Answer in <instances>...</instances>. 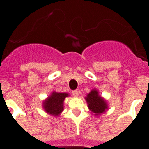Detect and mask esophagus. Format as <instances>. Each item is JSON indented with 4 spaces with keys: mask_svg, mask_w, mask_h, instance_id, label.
<instances>
[{
    "mask_svg": "<svg viewBox=\"0 0 149 149\" xmlns=\"http://www.w3.org/2000/svg\"><path fill=\"white\" fill-rule=\"evenodd\" d=\"M72 94L74 97H77V96L79 95V91H77V90H74V91H72Z\"/></svg>",
    "mask_w": 149,
    "mask_h": 149,
    "instance_id": "obj_1",
    "label": "esophagus"
}]
</instances>
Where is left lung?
I'll use <instances>...</instances> for the list:
<instances>
[{
  "instance_id": "1",
  "label": "left lung",
  "mask_w": 149,
  "mask_h": 149,
  "mask_svg": "<svg viewBox=\"0 0 149 149\" xmlns=\"http://www.w3.org/2000/svg\"><path fill=\"white\" fill-rule=\"evenodd\" d=\"M86 100L90 110L96 113V115L103 113L107 108L105 101L98 95L97 91L93 90L91 91V93L87 94Z\"/></svg>"
}]
</instances>
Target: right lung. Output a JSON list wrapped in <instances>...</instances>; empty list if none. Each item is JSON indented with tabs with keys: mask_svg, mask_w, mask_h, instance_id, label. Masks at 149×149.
I'll list each match as a JSON object with an SVG mask.
<instances>
[{
	"mask_svg": "<svg viewBox=\"0 0 149 149\" xmlns=\"http://www.w3.org/2000/svg\"><path fill=\"white\" fill-rule=\"evenodd\" d=\"M68 96L65 93L53 92L49 99L44 102V109L49 114L58 115L63 111V101Z\"/></svg>",
	"mask_w": 149,
	"mask_h": 149,
	"instance_id": "obj_1",
	"label": "right lung"
}]
</instances>
